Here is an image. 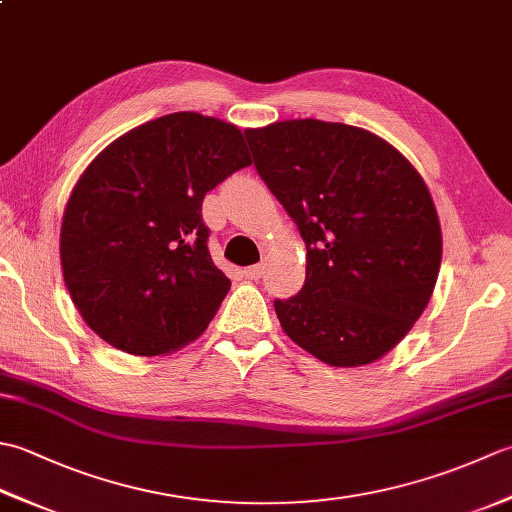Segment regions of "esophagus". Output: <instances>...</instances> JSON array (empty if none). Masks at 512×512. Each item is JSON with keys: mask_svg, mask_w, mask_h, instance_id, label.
<instances>
[{"mask_svg": "<svg viewBox=\"0 0 512 512\" xmlns=\"http://www.w3.org/2000/svg\"><path fill=\"white\" fill-rule=\"evenodd\" d=\"M262 275H264V264L248 266V268L244 270V277H246V279H253V281H257Z\"/></svg>", "mask_w": 512, "mask_h": 512, "instance_id": "obj_1", "label": "esophagus"}]
</instances>
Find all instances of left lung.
Listing matches in <instances>:
<instances>
[{"instance_id": "1", "label": "left lung", "mask_w": 512, "mask_h": 512, "mask_svg": "<svg viewBox=\"0 0 512 512\" xmlns=\"http://www.w3.org/2000/svg\"><path fill=\"white\" fill-rule=\"evenodd\" d=\"M255 169L306 242V284L275 299L281 328L332 367L378 361L427 308L442 259L416 167L361 127L317 118L246 129Z\"/></svg>"}]
</instances>
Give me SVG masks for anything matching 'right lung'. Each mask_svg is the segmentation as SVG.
<instances>
[{"label": "right lung", "mask_w": 512, "mask_h": 512, "mask_svg": "<svg viewBox=\"0 0 512 512\" xmlns=\"http://www.w3.org/2000/svg\"><path fill=\"white\" fill-rule=\"evenodd\" d=\"M244 134L176 112L116 138L76 182L61 222V268L83 321L136 356L198 339L231 279L213 264L202 200L250 165Z\"/></svg>", "instance_id": "right-lung-1"}]
</instances>
